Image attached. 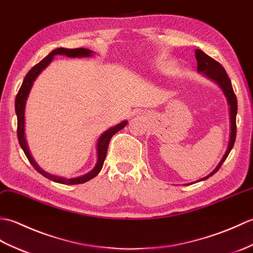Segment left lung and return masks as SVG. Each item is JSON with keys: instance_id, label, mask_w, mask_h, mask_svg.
I'll return each instance as SVG.
<instances>
[{"instance_id": "left-lung-1", "label": "left lung", "mask_w": 253, "mask_h": 253, "mask_svg": "<svg viewBox=\"0 0 253 253\" xmlns=\"http://www.w3.org/2000/svg\"><path fill=\"white\" fill-rule=\"evenodd\" d=\"M196 54V59H197V67H198V71L199 72H204V74L209 77L210 79L214 80L218 85H220L223 89L224 94L227 98V102L229 105V115H231V137H229V143H228V147L225 155L223 156L222 160L220 161V164L215 168L214 171L211 172L209 175L201 178L200 181H204V179L209 178L212 176L213 174L218 171L221 166L223 165V162L225 161L227 158L228 154L231 153V150L233 148V146L235 144V139H236V115H237V98L236 95L234 93V89L232 86V82L231 79H229L225 69L223 68V66L216 61L215 59H213L210 57L209 55H207L205 52H203L201 49H196L195 50Z\"/></svg>"}]
</instances>
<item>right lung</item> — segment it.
Instances as JSON below:
<instances>
[{"label": "right lung", "mask_w": 253, "mask_h": 253, "mask_svg": "<svg viewBox=\"0 0 253 253\" xmlns=\"http://www.w3.org/2000/svg\"><path fill=\"white\" fill-rule=\"evenodd\" d=\"M55 55H66V56H68V57H85V56L92 55V50H89L87 48H83V47H79V48L59 47V48H56V49L52 50V52H50L45 58H43L40 63L32 67L30 71L26 75L24 82H22L19 91L16 95V99H15V110H16V115H17V136H18V142H19L20 147L22 148V150H24V153L28 158V160H29L31 166L35 168V169L39 173H41L43 176H45L46 178L50 179V181L56 182V183H60V184H66V185L82 184V183H85V182L89 181V179L94 178L100 172V170H102L106 155H107L108 145H109L111 137L114 136L117 132L122 130V128L126 126L127 122L123 121L120 123V125L109 128V130L103 133V135L98 138L97 164H96V166H95L94 169L91 172L85 174V175L80 176V177H75V178H64V177L52 175V174H48L46 172H44L42 169H40V168L37 166L35 160L32 159V157L29 153V149H28V147H27V143L25 139V132H24V130H25V105H26L28 94H29L31 86L33 84V81H35L36 78L40 75V72L44 68H46V67L49 65V63L53 60V57Z\"/></svg>", "instance_id": "add662e5"}]
</instances>
